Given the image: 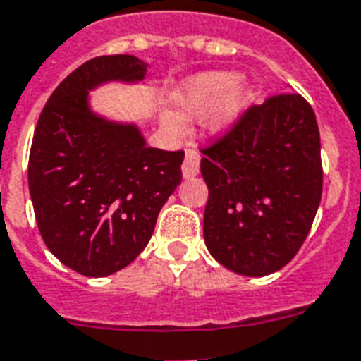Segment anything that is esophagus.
<instances>
[{
    "label": "esophagus",
    "mask_w": 361,
    "mask_h": 361,
    "mask_svg": "<svg viewBox=\"0 0 361 361\" xmlns=\"http://www.w3.org/2000/svg\"><path fill=\"white\" fill-rule=\"evenodd\" d=\"M200 160L201 154L195 149H186V156H184L183 164V175L184 178H192L200 173Z\"/></svg>",
    "instance_id": "34e87169"
}]
</instances>
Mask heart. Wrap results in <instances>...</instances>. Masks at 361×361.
<instances>
[{
    "mask_svg": "<svg viewBox=\"0 0 361 361\" xmlns=\"http://www.w3.org/2000/svg\"><path fill=\"white\" fill-rule=\"evenodd\" d=\"M235 73L209 71L190 77L175 94V113H164L161 126L167 133L184 131V120L203 118L211 131H224L239 120L252 99L250 88L237 85Z\"/></svg>",
    "mask_w": 361,
    "mask_h": 361,
    "instance_id": "heart-1",
    "label": "heart"
}]
</instances>
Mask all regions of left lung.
<instances>
[{"label":"left lung","instance_id":"1","mask_svg":"<svg viewBox=\"0 0 361 361\" xmlns=\"http://www.w3.org/2000/svg\"><path fill=\"white\" fill-rule=\"evenodd\" d=\"M201 152L209 188L203 237L212 258L247 276L282 269L309 235L322 197L311 105L294 92L267 97Z\"/></svg>","mask_w":361,"mask_h":361}]
</instances>
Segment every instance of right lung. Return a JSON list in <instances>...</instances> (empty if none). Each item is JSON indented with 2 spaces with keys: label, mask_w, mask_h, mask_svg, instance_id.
Segmentation results:
<instances>
[{
  "label": "right lung",
  "mask_w": 361,
  "mask_h": 361,
  "mask_svg": "<svg viewBox=\"0 0 361 361\" xmlns=\"http://www.w3.org/2000/svg\"><path fill=\"white\" fill-rule=\"evenodd\" d=\"M145 75L147 63L131 54L92 58L52 92L33 133L27 184L37 228L50 252L85 276L130 265L183 180V150L147 147L135 124L88 105L96 86Z\"/></svg>",
  "instance_id": "obj_1"
}]
</instances>
